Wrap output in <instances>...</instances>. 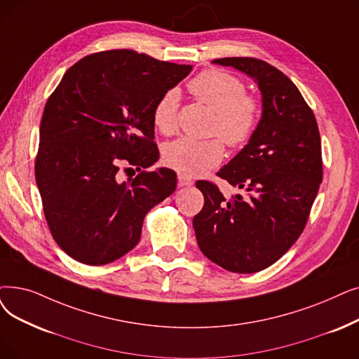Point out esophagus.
Instances as JSON below:
<instances>
[{
    "mask_svg": "<svg viewBox=\"0 0 359 359\" xmlns=\"http://www.w3.org/2000/svg\"><path fill=\"white\" fill-rule=\"evenodd\" d=\"M177 180H179V186H192L194 184V180L183 173L177 175Z\"/></svg>",
    "mask_w": 359,
    "mask_h": 359,
    "instance_id": "obj_1",
    "label": "esophagus"
}]
</instances>
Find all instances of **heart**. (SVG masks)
<instances>
[{"label": "heart", "mask_w": 359, "mask_h": 359, "mask_svg": "<svg viewBox=\"0 0 359 359\" xmlns=\"http://www.w3.org/2000/svg\"><path fill=\"white\" fill-rule=\"evenodd\" d=\"M194 95L215 111L212 132L220 135L231 148H242L257 132L261 107L259 102L245 93L243 82L235 74L223 70H205L191 81ZM180 93L168 89L157 101L152 111L155 128L171 133L177 124ZM224 147L220 139L199 141L194 137H179L164 149V161L183 175L199 176L222 163Z\"/></svg>", "instance_id": "obj_1"}]
</instances>
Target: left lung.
<instances>
[{
	"label": "left lung",
	"mask_w": 359,
	"mask_h": 359,
	"mask_svg": "<svg viewBox=\"0 0 359 359\" xmlns=\"http://www.w3.org/2000/svg\"><path fill=\"white\" fill-rule=\"evenodd\" d=\"M254 79L262 113L255 135L217 176L245 191L227 201L199 180L204 208L194 217L198 246L233 273H257L298 241L323 180L321 141L314 113L278 69L252 57L217 58Z\"/></svg>",
	"instance_id": "8db88e82"
}]
</instances>
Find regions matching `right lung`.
I'll return each instance as SVG.
<instances>
[{
	"label": "right lung",
	"mask_w": 359,
	"mask_h": 359,
	"mask_svg": "<svg viewBox=\"0 0 359 359\" xmlns=\"http://www.w3.org/2000/svg\"><path fill=\"white\" fill-rule=\"evenodd\" d=\"M192 66L132 50L88 55L63 76L43 108L36 184L57 245L73 259L104 266L141 239L147 212L175 192L177 176L161 167L152 111ZM121 162L140 175L116 182Z\"/></svg>",
	"instance_id": "1"
}]
</instances>
